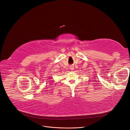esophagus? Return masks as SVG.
<instances>
[{"mask_svg": "<svg viewBox=\"0 0 130 130\" xmlns=\"http://www.w3.org/2000/svg\"><path fill=\"white\" fill-rule=\"evenodd\" d=\"M73 69H74V68H73V67H72V66H71V68H70V70H73Z\"/></svg>", "mask_w": 130, "mask_h": 130, "instance_id": "esophagus-1", "label": "esophagus"}]
</instances>
